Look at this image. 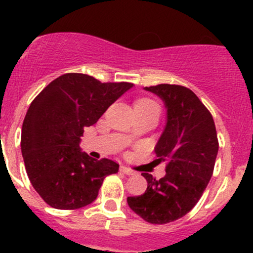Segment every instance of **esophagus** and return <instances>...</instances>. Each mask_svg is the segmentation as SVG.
<instances>
[{
	"label": "esophagus",
	"instance_id": "esophagus-1",
	"mask_svg": "<svg viewBox=\"0 0 253 253\" xmlns=\"http://www.w3.org/2000/svg\"><path fill=\"white\" fill-rule=\"evenodd\" d=\"M121 171L124 172V174H126V175H134V174H136V172H134L133 170L129 169V168H126V167H122L121 168Z\"/></svg>",
	"mask_w": 253,
	"mask_h": 253
}]
</instances>
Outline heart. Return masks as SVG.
I'll list each match as a JSON object with an SVG mask.
<instances>
[{
    "label": "heart",
    "mask_w": 253,
    "mask_h": 253,
    "mask_svg": "<svg viewBox=\"0 0 253 253\" xmlns=\"http://www.w3.org/2000/svg\"><path fill=\"white\" fill-rule=\"evenodd\" d=\"M137 103H147V104H157L155 101L153 100H149V99H142V100L137 101Z\"/></svg>",
    "instance_id": "heart-1"
}]
</instances>
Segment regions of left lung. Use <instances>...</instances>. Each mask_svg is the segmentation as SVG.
Returning a JSON list of instances; mask_svg holds the SVG:
<instances>
[{
  "label": "left lung",
  "mask_w": 253,
  "mask_h": 253,
  "mask_svg": "<svg viewBox=\"0 0 253 253\" xmlns=\"http://www.w3.org/2000/svg\"><path fill=\"white\" fill-rule=\"evenodd\" d=\"M167 108V125L155 145L167 174L157 180L143 172L148 186L127 197L129 208L145 221L167 224L182 218L200 201L213 175L219 143L211 112L191 89L176 84L145 86Z\"/></svg>",
  "instance_id": "1"
}]
</instances>
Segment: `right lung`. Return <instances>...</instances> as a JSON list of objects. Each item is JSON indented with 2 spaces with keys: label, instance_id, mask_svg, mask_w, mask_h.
Wrapping results in <instances>:
<instances>
[{
  "label": "right lung",
  "instance_id": "add662e5",
  "mask_svg": "<svg viewBox=\"0 0 253 253\" xmlns=\"http://www.w3.org/2000/svg\"><path fill=\"white\" fill-rule=\"evenodd\" d=\"M132 83H101L83 73H66L32 101L22 127L25 170L40 197L56 209H79L96 200L110 159L95 160L79 148L84 127L96 124Z\"/></svg>",
  "mask_w": 253,
  "mask_h": 253
}]
</instances>
